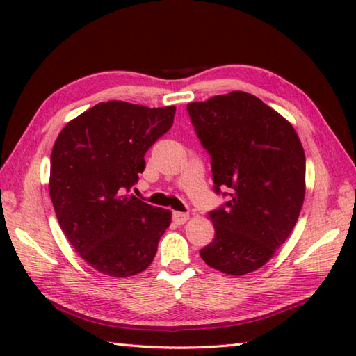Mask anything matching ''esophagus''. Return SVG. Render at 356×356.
<instances>
[{"instance_id": "34e87169", "label": "esophagus", "mask_w": 356, "mask_h": 356, "mask_svg": "<svg viewBox=\"0 0 356 356\" xmlns=\"http://www.w3.org/2000/svg\"><path fill=\"white\" fill-rule=\"evenodd\" d=\"M188 218H190V216H188L186 213H180V211H174L172 213V222L177 225H184Z\"/></svg>"}]
</instances>
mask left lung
<instances>
[{
	"instance_id": "left-lung-1",
	"label": "left lung",
	"mask_w": 356,
	"mask_h": 356,
	"mask_svg": "<svg viewBox=\"0 0 356 356\" xmlns=\"http://www.w3.org/2000/svg\"><path fill=\"white\" fill-rule=\"evenodd\" d=\"M211 156L214 191L228 202L209 211L216 236L200 249L208 266L245 275L289 237L305 200L306 157L293 127L245 92L186 105ZM226 187L230 193H226Z\"/></svg>"
}]
</instances>
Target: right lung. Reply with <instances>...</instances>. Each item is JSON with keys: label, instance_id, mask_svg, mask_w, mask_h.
<instances>
[{"label": "right lung", "instance_id": "1", "mask_svg": "<svg viewBox=\"0 0 356 356\" xmlns=\"http://www.w3.org/2000/svg\"><path fill=\"white\" fill-rule=\"evenodd\" d=\"M174 115L176 107L101 102L67 124L53 145L49 191L59 226L102 274L119 278L145 270L171 223V211L128 193Z\"/></svg>", "mask_w": 356, "mask_h": 356}]
</instances>
